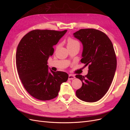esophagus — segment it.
Masks as SVG:
<instances>
[{"instance_id": "34e87169", "label": "esophagus", "mask_w": 130, "mask_h": 130, "mask_svg": "<svg viewBox=\"0 0 130 130\" xmlns=\"http://www.w3.org/2000/svg\"><path fill=\"white\" fill-rule=\"evenodd\" d=\"M75 78V77L74 75H72V74H69V76H68V79L69 80H73L74 78Z\"/></svg>"}]
</instances>
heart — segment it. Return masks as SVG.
I'll use <instances>...</instances> for the list:
<instances>
[{
    "instance_id": "1",
    "label": "heart",
    "mask_w": 130,
    "mask_h": 130,
    "mask_svg": "<svg viewBox=\"0 0 130 130\" xmlns=\"http://www.w3.org/2000/svg\"><path fill=\"white\" fill-rule=\"evenodd\" d=\"M79 45H80L79 42L75 40H74L73 38H69L68 40V42H67L68 46H75V45L79 46Z\"/></svg>"
}]
</instances>
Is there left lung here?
<instances>
[{
    "label": "left lung",
    "instance_id": "1",
    "mask_svg": "<svg viewBox=\"0 0 130 130\" xmlns=\"http://www.w3.org/2000/svg\"><path fill=\"white\" fill-rule=\"evenodd\" d=\"M83 46L81 62L88 64L85 76L76 75L82 82L76 91L77 97L88 103L101 99L111 85L117 68V58L112 43L101 31L94 29H80L73 34Z\"/></svg>",
    "mask_w": 130,
    "mask_h": 130
}]
</instances>
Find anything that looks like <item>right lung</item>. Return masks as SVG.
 <instances>
[{
    "instance_id": "right-lung-1",
    "label": "right lung",
    "mask_w": 130,
    "mask_h": 130,
    "mask_svg": "<svg viewBox=\"0 0 130 130\" xmlns=\"http://www.w3.org/2000/svg\"><path fill=\"white\" fill-rule=\"evenodd\" d=\"M67 31L32 30L18 44L15 55L18 75L26 91L37 99L45 101L56 98L62 83L68 80L67 73L53 72L47 65L54 52L53 46Z\"/></svg>"
}]
</instances>
